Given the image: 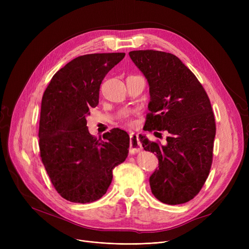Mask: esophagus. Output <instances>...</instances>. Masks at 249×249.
<instances>
[{
	"mask_svg": "<svg viewBox=\"0 0 249 249\" xmlns=\"http://www.w3.org/2000/svg\"><path fill=\"white\" fill-rule=\"evenodd\" d=\"M141 149H142V145H141V143L138 139V135L134 132L130 133V149H129L130 153H131V154L137 153Z\"/></svg>",
	"mask_w": 249,
	"mask_h": 249,
	"instance_id": "esophagus-1",
	"label": "esophagus"
}]
</instances>
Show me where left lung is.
Returning <instances> with one entry per match:
<instances>
[{"instance_id": "8db88e82", "label": "left lung", "mask_w": 249, "mask_h": 249, "mask_svg": "<svg viewBox=\"0 0 249 249\" xmlns=\"http://www.w3.org/2000/svg\"><path fill=\"white\" fill-rule=\"evenodd\" d=\"M129 56L149 86L150 113L143 129L168 132L165 145L139 135L142 146L159 159L149 178L151 192L164 204L187 203L200 192L212 165L216 125L210 100L176 55L147 49Z\"/></svg>"}]
</instances>
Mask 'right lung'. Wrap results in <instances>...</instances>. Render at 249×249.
<instances>
[{
  "label": "right lung",
  "mask_w": 249,
  "mask_h": 249,
  "mask_svg": "<svg viewBox=\"0 0 249 249\" xmlns=\"http://www.w3.org/2000/svg\"><path fill=\"white\" fill-rule=\"evenodd\" d=\"M125 53H93L64 65L46 88L41 102L39 148L52 185L65 200L91 203L106 194L113 169L128 155L130 138L114 128L103 139L90 135L89 108L99 104L106 74Z\"/></svg>",
  "instance_id": "right-lung-1"
}]
</instances>
